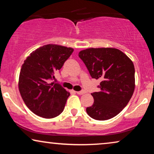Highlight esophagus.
Instances as JSON below:
<instances>
[{
	"instance_id": "esophagus-1",
	"label": "esophagus",
	"mask_w": 154,
	"mask_h": 154,
	"mask_svg": "<svg viewBox=\"0 0 154 154\" xmlns=\"http://www.w3.org/2000/svg\"><path fill=\"white\" fill-rule=\"evenodd\" d=\"M76 93H77L78 94H80V95H81V94H85V92L84 91V90H81V91H78V92H76Z\"/></svg>"
}]
</instances>
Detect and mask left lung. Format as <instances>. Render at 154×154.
I'll return each mask as SVG.
<instances>
[{"instance_id":"obj_1","label":"left lung","mask_w":154,"mask_h":154,"mask_svg":"<svg viewBox=\"0 0 154 154\" xmlns=\"http://www.w3.org/2000/svg\"><path fill=\"white\" fill-rule=\"evenodd\" d=\"M92 79L101 80L100 91L92 93L94 103L86 109L93 119L106 121L119 114L134 90V66L121 50L111 48H88L79 53Z\"/></svg>"}]
</instances>
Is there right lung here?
Segmentation results:
<instances>
[{
	"label": "right lung",
	"instance_id": "1",
	"mask_svg": "<svg viewBox=\"0 0 154 154\" xmlns=\"http://www.w3.org/2000/svg\"><path fill=\"white\" fill-rule=\"evenodd\" d=\"M73 49L57 45H45L27 57L19 78V90L27 107L39 116L52 119L64 111L70 93L60 84L50 83Z\"/></svg>",
	"mask_w": 154,
	"mask_h": 154
}]
</instances>
